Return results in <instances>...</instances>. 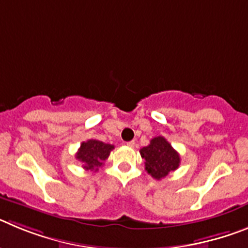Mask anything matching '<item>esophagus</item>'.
Wrapping results in <instances>:
<instances>
[{
	"label": "esophagus",
	"instance_id": "obj_1",
	"mask_svg": "<svg viewBox=\"0 0 248 248\" xmlns=\"http://www.w3.org/2000/svg\"><path fill=\"white\" fill-rule=\"evenodd\" d=\"M125 145L126 146H130V148H133V146L135 145V141H133V140H131V141H128V143H125Z\"/></svg>",
	"mask_w": 248,
	"mask_h": 248
}]
</instances>
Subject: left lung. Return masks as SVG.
I'll return each mask as SVG.
<instances>
[{
  "label": "left lung",
  "instance_id": "8db88e82",
  "mask_svg": "<svg viewBox=\"0 0 248 248\" xmlns=\"http://www.w3.org/2000/svg\"><path fill=\"white\" fill-rule=\"evenodd\" d=\"M140 155L145 160L148 174L156 180L168 176L180 165V155L164 137L151 139L148 146L140 149Z\"/></svg>",
  "mask_w": 248,
  "mask_h": 248
}]
</instances>
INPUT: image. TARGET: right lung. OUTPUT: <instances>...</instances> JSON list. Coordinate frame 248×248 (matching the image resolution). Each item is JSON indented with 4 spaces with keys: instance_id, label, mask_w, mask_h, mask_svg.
<instances>
[{
    "instance_id": "right-lung-1",
    "label": "right lung",
    "mask_w": 248,
    "mask_h": 248,
    "mask_svg": "<svg viewBox=\"0 0 248 248\" xmlns=\"http://www.w3.org/2000/svg\"><path fill=\"white\" fill-rule=\"evenodd\" d=\"M114 149L111 144H105L100 140L91 139L83 141L76 154V159L82 163V166L87 171H97L103 165V161L108 159L110 151Z\"/></svg>"
}]
</instances>
